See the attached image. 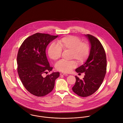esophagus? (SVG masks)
<instances>
[{"label": "esophagus", "instance_id": "34e87169", "mask_svg": "<svg viewBox=\"0 0 123 123\" xmlns=\"http://www.w3.org/2000/svg\"><path fill=\"white\" fill-rule=\"evenodd\" d=\"M60 74L61 76H68V74L65 73H61Z\"/></svg>", "mask_w": 123, "mask_h": 123}]
</instances>
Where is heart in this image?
<instances>
[{"instance_id": "b5f03b06", "label": "heart", "mask_w": 123, "mask_h": 123, "mask_svg": "<svg viewBox=\"0 0 123 123\" xmlns=\"http://www.w3.org/2000/svg\"><path fill=\"white\" fill-rule=\"evenodd\" d=\"M62 50L70 51L69 59H76L78 63H82L87 58L90 48L87 43L81 42L76 36L69 35L58 40L57 44H51L48 49V55L51 59L57 60L61 56ZM76 67V63L74 60H61L55 66L57 70L64 73L70 72Z\"/></svg>"}]
</instances>
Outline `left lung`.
Masks as SVG:
<instances>
[{"label": "left lung", "mask_w": 123, "mask_h": 123, "mask_svg": "<svg viewBox=\"0 0 123 123\" xmlns=\"http://www.w3.org/2000/svg\"><path fill=\"white\" fill-rule=\"evenodd\" d=\"M91 45L90 54L84 64L76 69L77 73H85L82 80L75 76L76 83L73 91L81 97L93 94L100 88L104 80L107 61L105 49L101 42L90 34H85Z\"/></svg>", "instance_id": "left-lung-1"}]
</instances>
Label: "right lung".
I'll return each instance as SVG.
<instances>
[{"label":"right lung","mask_w":123,"mask_h":123,"mask_svg":"<svg viewBox=\"0 0 123 123\" xmlns=\"http://www.w3.org/2000/svg\"><path fill=\"white\" fill-rule=\"evenodd\" d=\"M58 37L48 34L36 33L26 38L21 45L17 55L18 72L23 86L31 94L44 96L51 92L59 72H52L43 77V74L50 72L45 50L48 44Z\"/></svg>","instance_id":"add662e5"}]
</instances>
